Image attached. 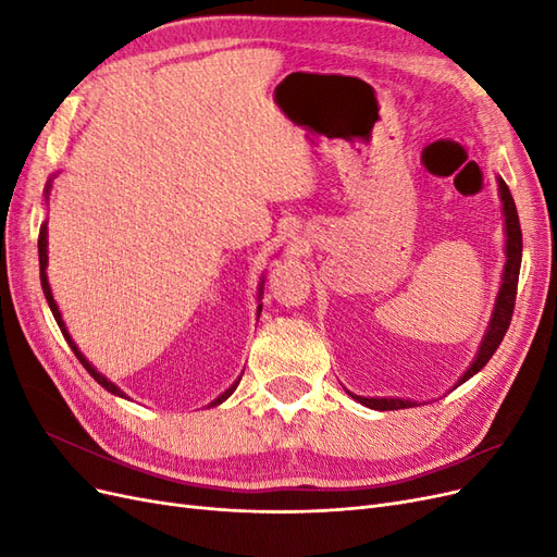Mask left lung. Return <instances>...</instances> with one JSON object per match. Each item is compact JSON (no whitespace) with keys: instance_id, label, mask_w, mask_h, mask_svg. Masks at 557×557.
Masks as SVG:
<instances>
[{"instance_id":"obj_1","label":"left lung","mask_w":557,"mask_h":557,"mask_svg":"<svg viewBox=\"0 0 557 557\" xmlns=\"http://www.w3.org/2000/svg\"><path fill=\"white\" fill-rule=\"evenodd\" d=\"M497 183H499V197H502V209H504V230H507V262H504L502 285H499V293H497L491 325H487V332H485L481 348L476 352V360L471 362V367L460 376L458 385L474 376L476 372H481V369L487 364V360L495 356V350L499 348L504 334H507V330L511 325L513 305H516L518 274H520V260H522V232H520L516 201L511 197L509 185L504 183L502 178H497ZM458 385H455V387H458ZM348 395L352 399H358L360 404H364V407L376 409V411H395V409L416 407V401L399 399V397H360V395H352V393H348Z\"/></svg>"}]
</instances>
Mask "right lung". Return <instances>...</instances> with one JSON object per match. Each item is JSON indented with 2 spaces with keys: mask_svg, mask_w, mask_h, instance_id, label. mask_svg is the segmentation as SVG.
<instances>
[{
  "mask_svg": "<svg viewBox=\"0 0 557 557\" xmlns=\"http://www.w3.org/2000/svg\"><path fill=\"white\" fill-rule=\"evenodd\" d=\"M48 188L50 185H46V193H48ZM46 264H48V227H46V223L41 225V230H39V269H41V288H44V295H46V301H48V307H50V311H53V315H55V320H58V325H60V330H62V334H64V339H66V344L72 346V350H74V356L78 358V362L88 369V374L102 385V387H107L109 393H113V395H117V397H125V393L121 391V387L117 385H113L107 376H102L97 372V369L86 360V356H83V352L78 350V346L74 344V339L70 336V332H66V327H64V323H62V315H60V309H58V305H55V299H53V293H50V285H48V276H46ZM258 297H262V285H260V295ZM260 311H262V305L258 307V315H260ZM237 385H239V381L234 383L230 391H225L221 397L218 399H213L211 401V407H215V404H221V401H225L234 391H237Z\"/></svg>",
  "mask_w": 557,
  "mask_h": 557,
  "instance_id": "add662e5",
  "label": "right lung"
}]
</instances>
